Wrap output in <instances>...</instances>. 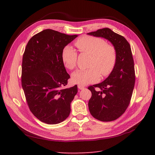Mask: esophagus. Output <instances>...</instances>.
I'll return each mask as SVG.
<instances>
[{
    "label": "esophagus",
    "instance_id": "obj_1",
    "mask_svg": "<svg viewBox=\"0 0 155 155\" xmlns=\"http://www.w3.org/2000/svg\"><path fill=\"white\" fill-rule=\"evenodd\" d=\"M78 89L83 90V89H84V87L83 86V85H78Z\"/></svg>",
    "mask_w": 155,
    "mask_h": 155
}]
</instances>
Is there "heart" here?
<instances>
[{
	"mask_svg": "<svg viewBox=\"0 0 155 155\" xmlns=\"http://www.w3.org/2000/svg\"><path fill=\"white\" fill-rule=\"evenodd\" d=\"M82 53L91 56L87 70H77L72 73V83L80 85L94 83L100 78L110 75L115 67L117 53L114 46L107 44L104 39L92 36H83L75 42ZM78 54L71 46H66L62 51V61L64 67L72 70L77 64Z\"/></svg>",
	"mask_w": 155,
	"mask_h": 155,
	"instance_id": "heart-1",
	"label": "heart"
}]
</instances>
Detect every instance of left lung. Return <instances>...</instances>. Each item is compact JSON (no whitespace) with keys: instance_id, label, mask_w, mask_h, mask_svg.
I'll use <instances>...</instances> for the list:
<instances>
[{"instance_id":"obj_1","label":"left lung","mask_w":155,"mask_h":155,"mask_svg":"<svg viewBox=\"0 0 155 155\" xmlns=\"http://www.w3.org/2000/svg\"><path fill=\"white\" fill-rule=\"evenodd\" d=\"M88 35L103 37L116 48L117 60L110 74L101 83L89 86L92 96L88 108L92 116L103 121H113L126 111L135 83V71L130 45L123 36L104 28Z\"/></svg>"}]
</instances>
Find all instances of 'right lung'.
I'll list each match as a JSON object with an SVG mask.
<instances>
[{"label":"right lung","instance_id":"right-lung-1","mask_svg":"<svg viewBox=\"0 0 155 155\" xmlns=\"http://www.w3.org/2000/svg\"><path fill=\"white\" fill-rule=\"evenodd\" d=\"M77 35L46 29L28 41L22 56L21 84L29 109L42 123H60L71 113L77 85L66 88L70 78L62 51Z\"/></svg>","mask_w":155,"mask_h":155}]
</instances>
